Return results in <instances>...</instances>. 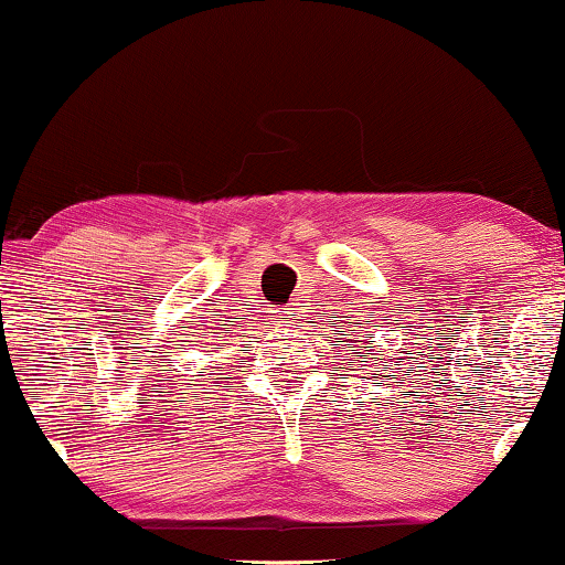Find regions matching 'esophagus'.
Wrapping results in <instances>:
<instances>
[{"mask_svg":"<svg viewBox=\"0 0 565 565\" xmlns=\"http://www.w3.org/2000/svg\"><path fill=\"white\" fill-rule=\"evenodd\" d=\"M287 318H289V316H287Z\"/></svg>","mask_w":565,"mask_h":565,"instance_id":"34e87169","label":"esophagus"}]
</instances>
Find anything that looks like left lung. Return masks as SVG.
<instances>
[{
	"mask_svg": "<svg viewBox=\"0 0 565 565\" xmlns=\"http://www.w3.org/2000/svg\"><path fill=\"white\" fill-rule=\"evenodd\" d=\"M365 355H371V352H365ZM365 355H360V358H365Z\"/></svg>",
	"mask_w": 565,
	"mask_h": 565,
	"instance_id": "left-lung-1",
	"label": "left lung"
}]
</instances>
